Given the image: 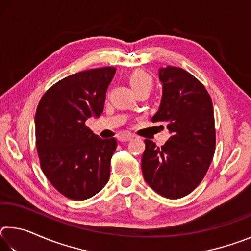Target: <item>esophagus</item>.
<instances>
[{"label": "esophagus", "instance_id": "esophagus-1", "mask_svg": "<svg viewBox=\"0 0 251 251\" xmlns=\"http://www.w3.org/2000/svg\"><path fill=\"white\" fill-rule=\"evenodd\" d=\"M131 138H133V136H131V135H128V134H122V135L118 136V142L125 143V142L130 141Z\"/></svg>", "mask_w": 251, "mask_h": 251}]
</instances>
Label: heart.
I'll return each mask as SVG.
<instances>
[{"label": "heart", "instance_id": "obj_1", "mask_svg": "<svg viewBox=\"0 0 251 251\" xmlns=\"http://www.w3.org/2000/svg\"><path fill=\"white\" fill-rule=\"evenodd\" d=\"M128 83L134 92L142 90V88H147V90L151 91L152 86L151 77L144 71L133 72L128 77Z\"/></svg>", "mask_w": 251, "mask_h": 251}]
</instances>
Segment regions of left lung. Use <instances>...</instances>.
Listing matches in <instances>:
<instances>
[{"label": "left lung", "instance_id": "8db88e82", "mask_svg": "<svg viewBox=\"0 0 251 251\" xmlns=\"http://www.w3.org/2000/svg\"><path fill=\"white\" fill-rule=\"evenodd\" d=\"M163 96L151 122H163L172 134L161 147L146 139L142 171L160 196L178 199L201 184L215 154L214 107L205 86L180 67L159 69Z\"/></svg>", "mask_w": 251, "mask_h": 251}]
</instances>
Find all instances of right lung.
Masks as SVG:
<instances>
[{
	"instance_id": "add662e5",
	"label": "right lung",
	"mask_w": 251,
	"mask_h": 251,
	"mask_svg": "<svg viewBox=\"0 0 251 251\" xmlns=\"http://www.w3.org/2000/svg\"><path fill=\"white\" fill-rule=\"evenodd\" d=\"M115 67L83 71L58 80L42 97L35 114L41 168L57 192L85 201L109 179L115 138L101 139L85 125L103 113Z\"/></svg>"
}]
</instances>
